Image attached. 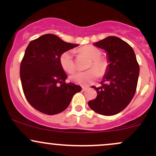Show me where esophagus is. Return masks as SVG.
I'll return each instance as SVG.
<instances>
[{
	"label": "esophagus",
	"instance_id": "obj_1",
	"mask_svg": "<svg viewBox=\"0 0 156 156\" xmlns=\"http://www.w3.org/2000/svg\"><path fill=\"white\" fill-rule=\"evenodd\" d=\"M87 89H88V88H87V87H82V91H86V90H87Z\"/></svg>",
	"mask_w": 156,
	"mask_h": 156
}]
</instances>
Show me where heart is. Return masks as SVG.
Instances as JSON below:
<instances>
[{"instance_id": "1", "label": "heart", "mask_w": 156, "mask_h": 156, "mask_svg": "<svg viewBox=\"0 0 156 156\" xmlns=\"http://www.w3.org/2000/svg\"><path fill=\"white\" fill-rule=\"evenodd\" d=\"M79 52L91 60L87 69L83 72H77L71 76V79L80 85H88L94 82L98 76H103L108 68V62L106 58L101 57V50L92 45H87L81 48ZM60 64L64 71L73 73L76 70V66L73 57V52H64L60 56Z\"/></svg>"}]
</instances>
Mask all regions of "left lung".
<instances>
[{
  "instance_id": "left-lung-1",
  "label": "left lung",
  "mask_w": 156,
  "mask_h": 156,
  "mask_svg": "<svg viewBox=\"0 0 156 156\" xmlns=\"http://www.w3.org/2000/svg\"><path fill=\"white\" fill-rule=\"evenodd\" d=\"M94 45L107 52L109 65L101 87H92L98 95L88 105L98 114L112 116L124 110L133 99L139 65L133 48L119 37H108Z\"/></svg>"
}]
</instances>
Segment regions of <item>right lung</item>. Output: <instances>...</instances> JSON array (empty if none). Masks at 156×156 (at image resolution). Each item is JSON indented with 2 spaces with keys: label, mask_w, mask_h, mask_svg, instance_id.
<instances>
[{
  "label": "right lung",
  "mask_w": 156,
  "mask_h": 156,
  "mask_svg": "<svg viewBox=\"0 0 156 156\" xmlns=\"http://www.w3.org/2000/svg\"><path fill=\"white\" fill-rule=\"evenodd\" d=\"M78 44L68 43L48 34L32 40L20 64V80L25 97L39 112L54 115L65 110L81 87L65 82L67 76L60 64L64 52Z\"/></svg>",
  "instance_id": "obj_1"
}]
</instances>
